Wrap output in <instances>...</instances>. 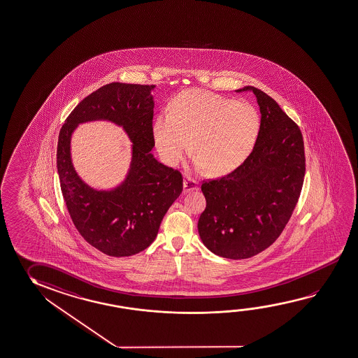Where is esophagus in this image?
Masks as SVG:
<instances>
[{"label": "esophagus", "mask_w": 358, "mask_h": 358, "mask_svg": "<svg viewBox=\"0 0 358 358\" xmlns=\"http://www.w3.org/2000/svg\"><path fill=\"white\" fill-rule=\"evenodd\" d=\"M198 182L194 180L192 178L187 176V179L184 180V193H189V192H193V190H198Z\"/></svg>", "instance_id": "esophagus-1"}]
</instances>
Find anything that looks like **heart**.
I'll use <instances>...</instances> for the list:
<instances>
[{
  "instance_id": "heart-1",
  "label": "heart",
  "mask_w": 358,
  "mask_h": 358,
  "mask_svg": "<svg viewBox=\"0 0 358 358\" xmlns=\"http://www.w3.org/2000/svg\"><path fill=\"white\" fill-rule=\"evenodd\" d=\"M260 115L252 104L235 102L203 90H187L171 104V113L153 123L155 148L171 166L190 149L198 168L211 176H225L241 164L255 145Z\"/></svg>"
}]
</instances>
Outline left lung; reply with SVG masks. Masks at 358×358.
<instances>
[{
  "instance_id": "1",
  "label": "left lung",
  "mask_w": 358,
  "mask_h": 358,
  "mask_svg": "<svg viewBox=\"0 0 358 358\" xmlns=\"http://www.w3.org/2000/svg\"><path fill=\"white\" fill-rule=\"evenodd\" d=\"M262 123L244 163L219 179L204 180L206 208L199 235L216 255L240 260L255 256L281 235L300 198L306 159L299 125L273 98L252 85Z\"/></svg>"
}]
</instances>
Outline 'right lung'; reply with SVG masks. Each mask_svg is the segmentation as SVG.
Wrapping results in <instances>:
<instances>
[{"instance_id":"add662e5","label":"right lung","mask_w":358,"mask_h":358,"mask_svg":"<svg viewBox=\"0 0 358 358\" xmlns=\"http://www.w3.org/2000/svg\"><path fill=\"white\" fill-rule=\"evenodd\" d=\"M155 85L113 82L85 96L71 112L58 136L57 171L74 227L88 244L115 257L136 255L152 244L165 213L182 192L180 171L162 164L154 148ZM92 120L122 124L134 143L131 169L120 187L96 191L73 171L70 136Z\"/></svg>"}]
</instances>
